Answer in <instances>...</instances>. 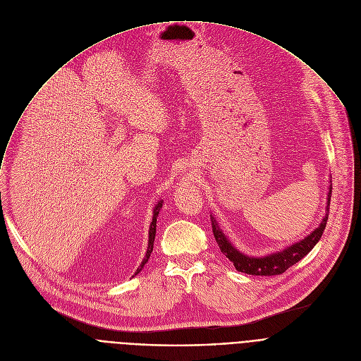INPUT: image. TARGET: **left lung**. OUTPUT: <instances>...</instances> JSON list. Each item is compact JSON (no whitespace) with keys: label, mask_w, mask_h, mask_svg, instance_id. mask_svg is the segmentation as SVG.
Listing matches in <instances>:
<instances>
[{"label":"left lung","mask_w":361,"mask_h":361,"mask_svg":"<svg viewBox=\"0 0 361 361\" xmlns=\"http://www.w3.org/2000/svg\"><path fill=\"white\" fill-rule=\"evenodd\" d=\"M330 200H331V188L329 191L327 214L323 219L322 224L310 235H307L304 240L290 245L283 251H279L266 257H257L255 259V257H248L237 251V248H234L231 243L226 238L224 233L217 226V221L212 217L213 234L221 252L234 264L237 271L251 274V276H279V274H283L286 270H288L291 266H294L297 262H300L304 255L310 252L313 247L317 244V241L322 238L327 224V219H329Z\"/></svg>","instance_id":"8db88e82"}]
</instances>
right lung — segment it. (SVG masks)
I'll use <instances>...</instances> for the list:
<instances>
[{
  "instance_id": "1",
  "label": "right lung",
  "mask_w": 361,
  "mask_h": 361,
  "mask_svg": "<svg viewBox=\"0 0 361 361\" xmlns=\"http://www.w3.org/2000/svg\"><path fill=\"white\" fill-rule=\"evenodd\" d=\"M163 207V202H159L157 205H156V209H154V216H152V221H151V226H149V235H148V248H147V252H145V257H144V260H142V263H141V266H140V269L137 270V273L135 274H138L140 271H141V269L144 267V264L148 262V259H149V255H151V252H152V245H154V238H156V227H157V216H159V212H160V209Z\"/></svg>"
}]
</instances>
